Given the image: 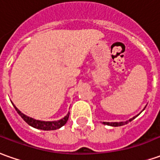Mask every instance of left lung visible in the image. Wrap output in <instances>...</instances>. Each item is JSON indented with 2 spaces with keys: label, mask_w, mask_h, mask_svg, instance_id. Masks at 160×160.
<instances>
[{
  "label": "left lung",
  "mask_w": 160,
  "mask_h": 160,
  "mask_svg": "<svg viewBox=\"0 0 160 160\" xmlns=\"http://www.w3.org/2000/svg\"><path fill=\"white\" fill-rule=\"evenodd\" d=\"M138 116H136L133 118H131L130 119L129 121H126V122H103V124H107V125H110V126H114V127H117V126H122V125H124L126 123H128L129 122H131L133 119H135L136 117H138Z\"/></svg>",
  "instance_id": "1"
}]
</instances>
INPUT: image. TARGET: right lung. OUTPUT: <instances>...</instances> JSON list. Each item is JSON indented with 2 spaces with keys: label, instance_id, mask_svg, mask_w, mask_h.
<instances>
[{
  "label": "right lung",
  "instance_id": "obj_1",
  "mask_svg": "<svg viewBox=\"0 0 160 160\" xmlns=\"http://www.w3.org/2000/svg\"><path fill=\"white\" fill-rule=\"evenodd\" d=\"M14 107L16 108V112L21 116V117L24 120V121L29 124V125L34 127L36 129H38V130H57L61 128L62 126H64L66 123V122L68 120V117H69V113L66 115V117L64 118H62L58 121H53V122H45V121H40V120H36L32 117H28L24 114H22V112L17 108L14 105Z\"/></svg>",
  "mask_w": 160,
  "mask_h": 160
}]
</instances>
